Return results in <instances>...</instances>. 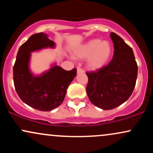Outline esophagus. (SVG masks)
<instances>
[{
    "mask_svg": "<svg viewBox=\"0 0 153 153\" xmlns=\"http://www.w3.org/2000/svg\"><path fill=\"white\" fill-rule=\"evenodd\" d=\"M77 73H84V71L81 68H80V67H78V68H77Z\"/></svg>",
    "mask_w": 153,
    "mask_h": 153,
    "instance_id": "1",
    "label": "esophagus"
}]
</instances>
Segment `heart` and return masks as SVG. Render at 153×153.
I'll use <instances>...</instances> for the list:
<instances>
[{"mask_svg": "<svg viewBox=\"0 0 153 153\" xmlns=\"http://www.w3.org/2000/svg\"><path fill=\"white\" fill-rule=\"evenodd\" d=\"M112 52L111 45L100 39H94L79 46L74 54L78 58H88V65L91 69L102 68L109 59Z\"/></svg>", "mask_w": 153, "mask_h": 153, "instance_id": "heart-1", "label": "heart"}]
</instances>
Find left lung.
<instances>
[{
	"label": "left lung",
	"mask_w": 153,
	"mask_h": 153,
	"mask_svg": "<svg viewBox=\"0 0 153 153\" xmlns=\"http://www.w3.org/2000/svg\"><path fill=\"white\" fill-rule=\"evenodd\" d=\"M110 36L114 47L113 58L106 65L86 72L88 96L93 104L104 110L125 102L134 91L137 77L132 49L115 33H111Z\"/></svg>",
	"instance_id": "obj_1"
}]
</instances>
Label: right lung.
Returning a JSON list of instances; mask_svg holds the SVG:
<instances>
[{
	"mask_svg": "<svg viewBox=\"0 0 153 153\" xmlns=\"http://www.w3.org/2000/svg\"><path fill=\"white\" fill-rule=\"evenodd\" d=\"M54 46L47 34L32 35L19 47L13 69L14 87L19 98L29 106L43 111L54 109L63 102L68 87L77 74L76 68L68 71L55 65L40 76L32 75L29 70L30 52Z\"/></svg>",
	"mask_w": 153,
	"mask_h": 153,
	"instance_id": "right-lung-1",
	"label": "right lung"
}]
</instances>
